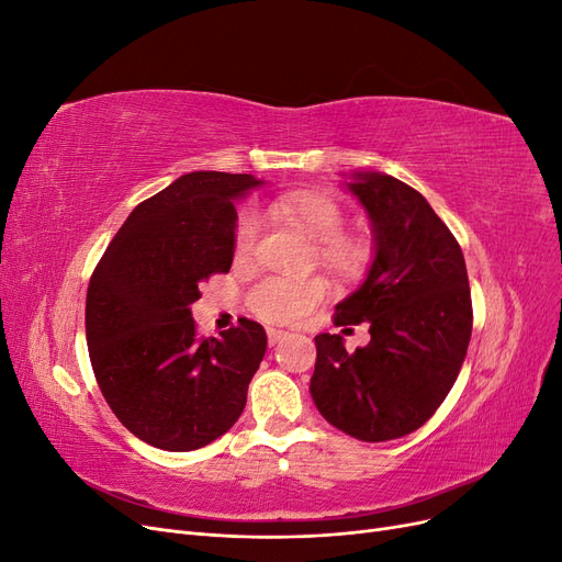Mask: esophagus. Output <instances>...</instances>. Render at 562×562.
Wrapping results in <instances>:
<instances>
[{"mask_svg": "<svg viewBox=\"0 0 562 562\" xmlns=\"http://www.w3.org/2000/svg\"><path fill=\"white\" fill-rule=\"evenodd\" d=\"M285 335H288L285 330H277V328H269V330H267V339H269V345H271V347H274L277 342H281V339H283Z\"/></svg>", "mask_w": 562, "mask_h": 562, "instance_id": "esophagus-1", "label": "esophagus"}]
</instances>
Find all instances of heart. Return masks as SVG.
Returning <instances> with one entry per match:
<instances>
[{
  "instance_id": "b5f03b06",
  "label": "heart",
  "mask_w": 562,
  "mask_h": 562,
  "mask_svg": "<svg viewBox=\"0 0 562 562\" xmlns=\"http://www.w3.org/2000/svg\"><path fill=\"white\" fill-rule=\"evenodd\" d=\"M277 215L302 229L316 241L318 265L345 283L363 281L375 262V244L363 234H347L345 211L323 192H295L281 196L274 206ZM260 220L255 213H244L234 229V255L246 260L258 244ZM328 297V283L323 279H281L267 277L252 285L248 304L255 316L267 323H293L310 314Z\"/></svg>"
}]
</instances>
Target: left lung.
Returning <instances> with one entry per match:
<instances>
[{"mask_svg":"<svg viewBox=\"0 0 562 562\" xmlns=\"http://www.w3.org/2000/svg\"><path fill=\"white\" fill-rule=\"evenodd\" d=\"M347 190L370 217L375 262L335 307V326L368 321L370 342L347 351L339 335H316L310 391L333 427L382 443L446 401L471 339V291L462 248L411 184L366 171Z\"/></svg>","mask_w":562,"mask_h":562,"instance_id":"8db88e82","label":"left lung"}]
</instances>
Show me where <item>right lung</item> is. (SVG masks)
<instances>
[{"mask_svg":"<svg viewBox=\"0 0 562 562\" xmlns=\"http://www.w3.org/2000/svg\"><path fill=\"white\" fill-rule=\"evenodd\" d=\"M262 180L194 171L133 209L87 293V345L116 419L145 443L187 452L227 434L246 407L267 335L239 318L199 337L190 304L234 260V201Z\"/></svg>","mask_w":562,"mask_h":562,"instance_id":"1","label":"right lung"}]
</instances>
